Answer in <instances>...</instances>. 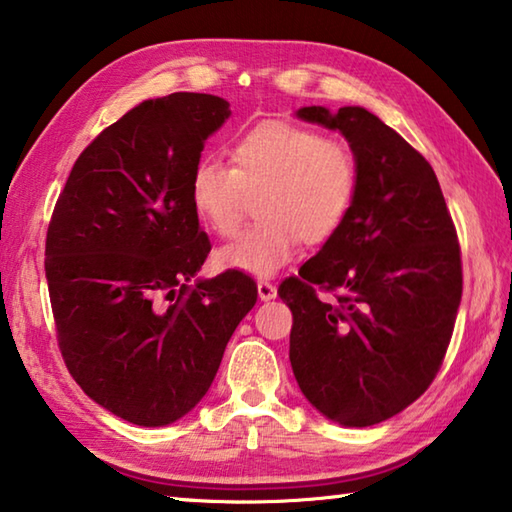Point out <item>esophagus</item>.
Masks as SVG:
<instances>
[{"mask_svg":"<svg viewBox=\"0 0 512 512\" xmlns=\"http://www.w3.org/2000/svg\"><path fill=\"white\" fill-rule=\"evenodd\" d=\"M257 293H259V298H262V300H275L277 298L275 284L266 282V280H259L257 282Z\"/></svg>","mask_w":512,"mask_h":512,"instance_id":"1","label":"esophagus"}]
</instances>
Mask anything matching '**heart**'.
I'll return each instance as SVG.
<instances>
[{"instance_id": "1", "label": "heart", "mask_w": 512, "mask_h": 512, "mask_svg": "<svg viewBox=\"0 0 512 512\" xmlns=\"http://www.w3.org/2000/svg\"><path fill=\"white\" fill-rule=\"evenodd\" d=\"M232 169L201 160L189 176V203L198 219L221 237L244 221L248 198L259 196L262 221L216 250L230 271L275 275L298 255L302 239L334 237L357 196V162L343 142L287 121H262L230 149Z\"/></svg>"}]
</instances>
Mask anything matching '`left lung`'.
I'll return each instance as SVG.
<instances>
[{
  "instance_id": "1",
  "label": "left lung",
  "mask_w": 512,
  "mask_h": 512,
  "mask_svg": "<svg viewBox=\"0 0 512 512\" xmlns=\"http://www.w3.org/2000/svg\"><path fill=\"white\" fill-rule=\"evenodd\" d=\"M296 117L348 140L359 183L339 232L280 287L291 368L327 420L372 427L418 400L445 359L461 248L431 164L391 126L361 106H305ZM314 286L339 290L337 302L318 301Z\"/></svg>"
}]
</instances>
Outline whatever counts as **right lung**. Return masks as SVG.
Wrapping results in <instances>:
<instances>
[{"mask_svg": "<svg viewBox=\"0 0 512 512\" xmlns=\"http://www.w3.org/2000/svg\"><path fill=\"white\" fill-rule=\"evenodd\" d=\"M228 117L214 94L142 101L79 155L49 223L45 273L67 368L90 400L140 427H167L203 400L257 302L244 273L196 277L210 239L189 176Z\"/></svg>", "mask_w": 512, "mask_h": 512, "instance_id": "1", "label": "right lung"}]
</instances>
